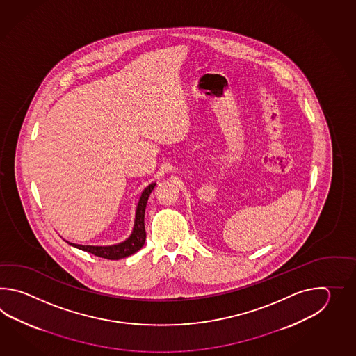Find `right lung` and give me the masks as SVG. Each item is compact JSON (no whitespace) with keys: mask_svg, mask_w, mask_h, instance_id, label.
<instances>
[{"mask_svg":"<svg viewBox=\"0 0 356 356\" xmlns=\"http://www.w3.org/2000/svg\"><path fill=\"white\" fill-rule=\"evenodd\" d=\"M156 183H152L149 187L145 188L143 195L140 197V201L137 204L136 219H135V227L134 232L129 236V239H126L124 242L120 244H114V245H108V247H95V245H81V244H74L70 243L71 245H74L79 250L89 252L91 254L97 256V257L106 258V259H120V258L129 257L131 254L136 253L137 250H141V247L144 245L146 241V232H145V209L149 196L152 192V189L155 187Z\"/></svg>","mask_w":356,"mask_h":356,"instance_id":"1","label":"right lung"}]
</instances>
